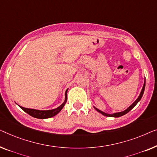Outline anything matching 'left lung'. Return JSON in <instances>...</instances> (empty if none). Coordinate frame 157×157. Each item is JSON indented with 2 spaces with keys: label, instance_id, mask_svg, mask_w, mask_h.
<instances>
[{
  "label": "left lung",
  "instance_id": "1",
  "mask_svg": "<svg viewBox=\"0 0 157 157\" xmlns=\"http://www.w3.org/2000/svg\"><path fill=\"white\" fill-rule=\"evenodd\" d=\"M145 84H146V81H145V79H144V85H143V87H142V91H141L140 95H139V97H138V98L136 99V100L135 101H134V102L132 103V105H130L129 107L127 108V109H125L124 111H122V112H117V113H114V114H107V113H105V112H102V111H101V110H100V109H98V108H96L95 107H94V109H95L98 112H100V113H101V114H103L104 116H106V117H121V116L124 115V114L128 113V112H129L130 111V110L133 109V108L136 106V104H137V103L139 102V101H140L141 99H142V96H143V94H144V92Z\"/></svg>",
  "mask_w": 157,
  "mask_h": 157
}]
</instances>
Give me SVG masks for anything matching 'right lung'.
<instances>
[{"mask_svg": "<svg viewBox=\"0 0 157 157\" xmlns=\"http://www.w3.org/2000/svg\"><path fill=\"white\" fill-rule=\"evenodd\" d=\"M68 89L66 90L65 94V101L60 106H59L58 107L56 108V109H50V110H38V109H29V108H25L21 106L18 105L24 112H25L26 113L30 114V116L33 117L37 119H48L52 117L56 116V114L59 113L61 111V109H63L64 106H65L66 101H67V92Z\"/></svg>", "mask_w": 157, "mask_h": 157, "instance_id": "obj_1", "label": "right lung"}]
</instances>
